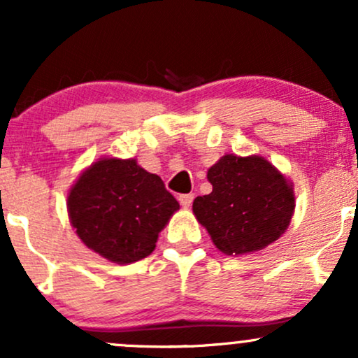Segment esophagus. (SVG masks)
<instances>
[{
    "label": "esophagus",
    "mask_w": 358,
    "mask_h": 358,
    "mask_svg": "<svg viewBox=\"0 0 358 358\" xmlns=\"http://www.w3.org/2000/svg\"><path fill=\"white\" fill-rule=\"evenodd\" d=\"M193 199H195V196H193V193H185V195H180V196H178L180 203H182L183 208L190 207L192 202H193Z\"/></svg>",
    "instance_id": "obj_1"
}]
</instances>
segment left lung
Instances as JSON below:
<instances>
[{
	"label": "left lung",
	"mask_w": 358,
	"mask_h": 358,
	"mask_svg": "<svg viewBox=\"0 0 358 358\" xmlns=\"http://www.w3.org/2000/svg\"><path fill=\"white\" fill-rule=\"evenodd\" d=\"M207 180L212 192L193 200V215L220 252H257L286 232L296 205L293 182L266 158L224 155Z\"/></svg>",
	"instance_id": "1"
}]
</instances>
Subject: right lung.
Returning <instances> with one entry per match:
<instances>
[{"mask_svg":"<svg viewBox=\"0 0 358 358\" xmlns=\"http://www.w3.org/2000/svg\"><path fill=\"white\" fill-rule=\"evenodd\" d=\"M178 208L163 180L134 158H99L82 171L67 195L69 219L79 239L116 264L150 256Z\"/></svg>","mask_w":358,"mask_h":358,"instance_id":"obj_1","label":"right lung"}]
</instances>
